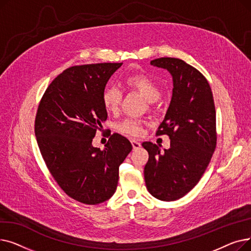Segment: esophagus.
Returning a JSON list of instances; mask_svg holds the SVG:
<instances>
[{
	"mask_svg": "<svg viewBox=\"0 0 251 251\" xmlns=\"http://www.w3.org/2000/svg\"><path fill=\"white\" fill-rule=\"evenodd\" d=\"M131 144H132V148H133V150H134V151H135V150H138V149L141 147L140 142H139V141H137V140H134V139L131 140Z\"/></svg>",
	"mask_w": 251,
	"mask_h": 251,
	"instance_id": "obj_1",
	"label": "esophagus"
}]
</instances>
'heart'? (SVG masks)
I'll list each match as a JSON object with an SVG mask.
<instances>
[{"instance_id": "b5f03b06", "label": "heart", "mask_w": 251, "mask_h": 251, "mask_svg": "<svg viewBox=\"0 0 251 251\" xmlns=\"http://www.w3.org/2000/svg\"><path fill=\"white\" fill-rule=\"evenodd\" d=\"M124 84L128 89L135 90L149 101H155L160 98L161 91L157 83L147 74L134 73L125 77ZM122 100V94L119 88L110 85L105 87L101 95V101L104 109L109 112H116ZM121 133L137 136L142 132V122L136 118H126L118 125Z\"/></svg>"}]
</instances>
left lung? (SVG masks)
Returning a JSON list of instances; mask_svg holds the SVG:
<instances>
[{
    "instance_id": "1",
    "label": "left lung",
    "mask_w": 251,
    "mask_h": 251,
    "mask_svg": "<svg viewBox=\"0 0 251 251\" xmlns=\"http://www.w3.org/2000/svg\"><path fill=\"white\" fill-rule=\"evenodd\" d=\"M173 77V95L156 135L170 137V149L161 152L150 141L144 180L149 192L164 201H177L201 180L217 146L216 109L206 78L189 64L176 58L151 61Z\"/></svg>"
}]
</instances>
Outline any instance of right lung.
<instances>
[{"label":"right lung","instance_id":"obj_1","mask_svg":"<svg viewBox=\"0 0 251 251\" xmlns=\"http://www.w3.org/2000/svg\"><path fill=\"white\" fill-rule=\"evenodd\" d=\"M123 63L73 66L58 75L38 104L34 132L43 159L58 185L71 199L99 204L113 196L119 167L132 151L118 133L105 148L92 147L107 120L101 95L110 77Z\"/></svg>","mask_w":251,"mask_h":251}]
</instances>
